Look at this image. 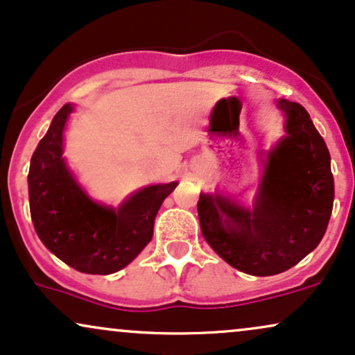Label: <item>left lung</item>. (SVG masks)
<instances>
[{
    "mask_svg": "<svg viewBox=\"0 0 355 355\" xmlns=\"http://www.w3.org/2000/svg\"><path fill=\"white\" fill-rule=\"evenodd\" d=\"M284 131L266 157L252 207L231 196L201 193L198 216L212 251L251 276L294 268L318 248L334 206L331 154L309 112L277 99Z\"/></svg>",
    "mask_w": 355,
    "mask_h": 355,
    "instance_id": "left-lung-1",
    "label": "left lung"
}]
</instances>
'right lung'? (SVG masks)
Segmentation results:
<instances>
[{
	"label": "right lung",
	"mask_w": 355,
	"mask_h": 355,
	"mask_svg": "<svg viewBox=\"0 0 355 355\" xmlns=\"http://www.w3.org/2000/svg\"><path fill=\"white\" fill-rule=\"evenodd\" d=\"M73 111L71 103L58 111L33 153L29 211L37 237L58 259L79 272L106 276L126 268L149 244L157 211L178 182L146 186L118 207L94 201L62 157Z\"/></svg>",
	"instance_id": "right-lung-1"
}]
</instances>
